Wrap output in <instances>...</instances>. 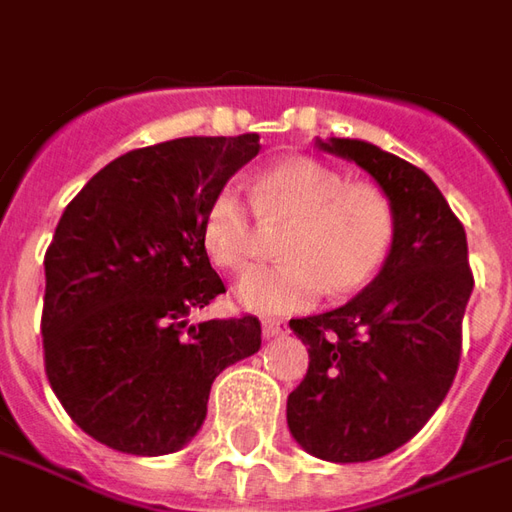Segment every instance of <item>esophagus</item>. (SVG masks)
<instances>
[{
	"label": "esophagus",
	"mask_w": 512,
	"mask_h": 512,
	"mask_svg": "<svg viewBox=\"0 0 512 512\" xmlns=\"http://www.w3.org/2000/svg\"><path fill=\"white\" fill-rule=\"evenodd\" d=\"M287 331V323L284 320H278V317H264L262 320V334L270 340V337H278V334H284Z\"/></svg>",
	"instance_id": "1"
}]
</instances>
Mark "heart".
Here are the masks:
<instances>
[{"label":"heart","mask_w":512,"mask_h":512,"mask_svg":"<svg viewBox=\"0 0 512 512\" xmlns=\"http://www.w3.org/2000/svg\"><path fill=\"white\" fill-rule=\"evenodd\" d=\"M267 228H287V262L256 267L236 281L239 306L262 315L312 309L326 292L351 295L384 270L396 245V206L379 186L348 183L315 158H284L253 183H225L203 214V248L222 270L239 273L262 253Z\"/></svg>","instance_id":"obj_1"}]
</instances>
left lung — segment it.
<instances>
[{"mask_svg": "<svg viewBox=\"0 0 512 512\" xmlns=\"http://www.w3.org/2000/svg\"><path fill=\"white\" fill-rule=\"evenodd\" d=\"M323 150L370 172L396 206V245L354 301L290 329L309 370L287 398L292 438L329 463H368L415 438L449 393L474 290L463 222L424 169L359 139Z\"/></svg>", "mask_w": 512, "mask_h": 512, "instance_id": "obj_1", "label": "left lung"}]
</instances>
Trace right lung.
Instances as JSON below:
<instances>
[{
  "label": "right lung",
  "instance_id": "add662e5",
  "mask_svg": "<svg viewBox=\"0 0 512 512\" xmlns=\"http://www.w3.org/2000/svg\"><path fill=\"white\" fill-rule=\"evenodd\" d=\"M259 150L256 133L130 150L63 211L44 256V368L69 418L108 449L178 451L220 370L259 351V317L189 323L225 292L203 248L206 206Z\"/></svg>",
  "mask_w": 512,
  "mask_h": 512
}]
</instances>
